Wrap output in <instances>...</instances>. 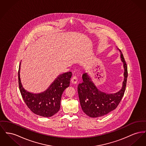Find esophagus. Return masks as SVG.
I'll return each mask as SVG.
<instances>
[{"label":"esophagus","instance_id":"34e87169","mask_svg":"<svg viewBox=\"0 0 146 146\" xmlns=\"http://www.w3.org/2000/svg\"><path fill=\"white\" fill-rule=\"evenodd\" d=\"M71 81H72V83H73V84H77L78 82V78L76 76H73L72 79H71Z\"/></svg>","mask_w":146,"mask_h":146}]
</instances>
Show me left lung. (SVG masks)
<instances>
[{
  "mask_svg": "<svg viewBox=\"0 0 146 146\" xmlns=\"http://www.w3.org/2000/svg\"><path fill=\"white\" fill-rule=\"evenodd\" d=\"M119 51L124 68V79L120 91L108 94L99 90L87 73L83 74V82L78 84V92L82 110L91 117L103 116L115 110L124 95L128 76L127 67L122 52Z\"/></svg>",
  "mask_w": 146,
  "mask_h": 146,
  "instance_id": "8db88e82",
  "label": "left lung"
}]
</instances>
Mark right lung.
<instances>
[{"label":"right lung","mask_w":146,"mask_h":146,"mask_svg":"<svg viewBox=\"0 0 146 146\" xmlns=\"http://www.w3.org/2000/svg\"><path fill=\"white\" fill-rule=\"evenodd\" d=\"M20 64L21 62L18 71L19 86L26 105L37 115L46 117L52 116L60 109L62 95L65 89L69 86L72 72L59 75L46 90L41 93L34 94L26 91L22 86L20 77Z\"/></svg>","instance_id":"right-lung-1"}]
</instances>
